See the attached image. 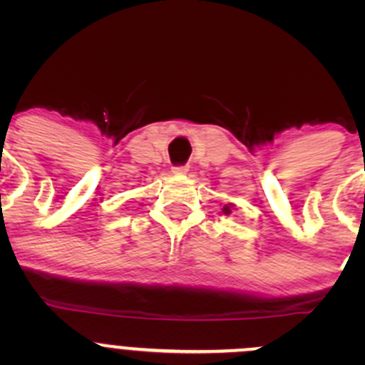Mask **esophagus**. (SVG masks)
I'll return each mask as SVG.
<instances>
[{"mask_svg":"<svg viewBox=\"0 0 365 365\" xmlns=\"http://www.w3.org/2000/svg\"><path fill=\"white\" fill-rule=\"evenodd\" d=\"M187 171H189V165H187V164L175 165V168H173V173H175V175H185Z\"/></svg>","mask_w":365,"mask_h":365,"instance_id":"1","label":"esophagus"}]
</instances>
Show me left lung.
<instances>
[{"label": "left lung", "instance_id": "left-lung-1", "mask_svg": "<svg viewBox=\"0 0 365 365\" xmlns=\"http://www.w3.org/2000/svg\"><path fill=\"white\" fill-rule=\"evenodd\" d=\"M231 210H230V206H224V213H230Z\"/></svg>", "mask_w": 365, "mask_h": 365}]
</instances>
